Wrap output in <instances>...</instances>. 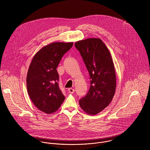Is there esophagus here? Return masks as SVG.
Segmentation results:
<instances>
[{
    "instance_id": "obj_1",
    "label": "esophagus",
    "mask_w": 150,
    "mask_h": 150,
    "mask_svg": "<svg viewBox=\"0 0 150 150\" xmlns=\"http://www.w3.org/2000/svg\"><path fill=\"white\" fill-rule=\"evenodd\" d=\"M68 91V92H69V93H73L75 92L74 89H72V88H69Z\"/></svg>"
}]
</instances>
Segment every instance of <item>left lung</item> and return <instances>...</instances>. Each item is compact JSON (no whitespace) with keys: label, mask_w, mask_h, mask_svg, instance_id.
I'll list each match as a JSON object with an SVG mask.
<instances>
[{"label":"left lung","mask_w":150,"mask_h":150,"mask_svg":"<svg viewBox=\"0 0 150 150\" xmlns=\"http://www.w3.org/2000/svg\"><path fill=\"white\" fill-rule=\"evenodd\" d=\"M90 75L91 86L79 100L81 109L95 115L112 102L116 86V78L110 53L100 38H90L75 42Z\"/></svg>","instance_id":"left-lung-1"}]
</instances>
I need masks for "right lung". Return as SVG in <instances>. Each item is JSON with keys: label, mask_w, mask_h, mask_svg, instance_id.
<instances>
[{"label": "right lung", "mask_w": 150, "mask_h": 150, "mask_svg": "<svg viewBox=\"0 0 150 150\" xmlns=\"http://www.w3.org/2000/svg\"><path fill=\"white\" fill-rule=\"evenodd\" d=\"M73 42H56L43 47L33 57L28 68L26 83L28 95L41 112L51 114L63 103L65 96L58 86L57 68Z\"/></svg>", "instance_id": "obj_1"}]
</instances>
